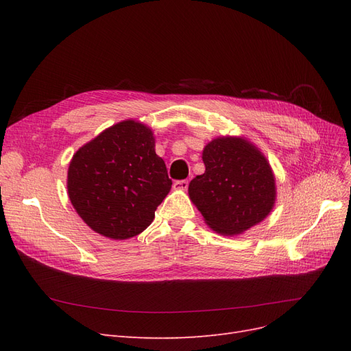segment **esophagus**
<instances>
[{
	"label": "esophagus",
	"mask_w": 351,
	"mask_h": 351,
	"mask_svg": "<svg viewBox=\"0 0 351 351\" xmlns=\"http://www.w3.org/2000/svg\"><path fill=\"white\" fill-rule=\"evenodd\" d=\"M173 186L177 190H186L189 187V180H177V182H174Z\"/></svg>",
	"instance_id": "34e87169"
}]
</instances>
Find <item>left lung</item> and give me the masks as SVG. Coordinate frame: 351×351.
<instances>
[{
	"label": "left lung",
	"instance_id": "8db88e82",
	"mask_svg": "<svg viewBox=\"0 0 351 351\" xmlns=\"http://www.w3.org/2000/svg\"><path fill=\"white\" fill-rule=\"evenodd\" d=\"M202 159L205 173L190 182L189 196L212 230L240 234L269 214L275 180L256 147L240 137H218Z\"/></svg>",
	"mask_w": 351,
	"mask_h": 351
}]
</instances>
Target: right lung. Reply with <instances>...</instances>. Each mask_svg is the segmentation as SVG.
<instances>
[{
	"mask_svg": "<svg viewBox=\"0 0 351 351\" xmlns=\"http://www.w3.org/2000/svg\"><path fill=\"white\" fill-rule=\"evenodd\" d=\"M167 167L155 154L151 129L133 120L115 124L74 154L67 189L80 218L114 240L149 227L171 189Z\"/></svg>",
	"mask_w": 351,
	"mask_h": 351,
	"instance_id": "add662e5",
	"label": "right lung"
}]
</instances>
